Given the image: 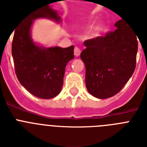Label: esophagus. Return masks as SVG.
Wrapping results in <instances>:
<instances>
[{
  "label": "esophagus",
  "mask_w": 147,
  "mask_h": 147,
  "mask_svg": "<svg viewBox=\"0 0 147 147\" xmlns=\"http://www.w3.org/2000/svg\"><path fill=\"white\" fill-rule=\"evenodd\" d=\"M81 53V50L79 49V48H77V47H76L74 49V55L76 56V57H79Z\"/></svg>",
  "instance_id": "obj_1"
}]
</instances>
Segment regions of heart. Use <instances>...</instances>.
<instances>
[{
  "instance_id": "obj_1",
  "label": "heart",
  "mask_w": 147,
  "mask_h": 147,
  "mask_svg": "<svg viewBox=\"0 0 147 147\" xmlns=\"http://www.w3.org/2000/svg\"><path fill=\"white\" fill-rule=\"evenodd\" d=\"M105 26L103 23H98L96 26L93 27L92 30L90 32V33L88 35V38H98V36H100L101 33L104 30Z\"/></svg>"
}]
</instances>
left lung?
<instances>
[{
  "label": "left lung",
  "mask_w": 147,
  "mask_h": 147,
  "mask_svg": "<svg viewBox=\"0 0 147 147\" xmlns=\"http://www.w3.org/2000/svg\"><path fill=\"white\" fill-rule=\"evenodd\" d=\"M104 37L86 40L80 54L86 67L88 92L98 98L115 96L124 87L136 67L137 35L123 19Z\"/></svg>",
  "instance_id": "8db88e82"
}]
</instances>
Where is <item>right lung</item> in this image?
I'll return each mask as SVG.
<instances>
[{
  "label": "right lung",
  "mask_w": 147,
  "mask_h": 147,
  "mask_svg": "<svg viewBox=\"0 0 147 147\" xmlns=\"http://www.w3.org/2000/svg\"><path fill=\"white\" fill-rule=\"evenodd\" d=\"M37 19L51 20L57 23L62 22L58 12L50 5L32 10L15 28L12 56L21 85L33 96L49 99L61 92L67 64L74 58V46L45 47L34 42L32 27Z\"/></svg>",
  "instance_id": "1"
}]
</instances>
